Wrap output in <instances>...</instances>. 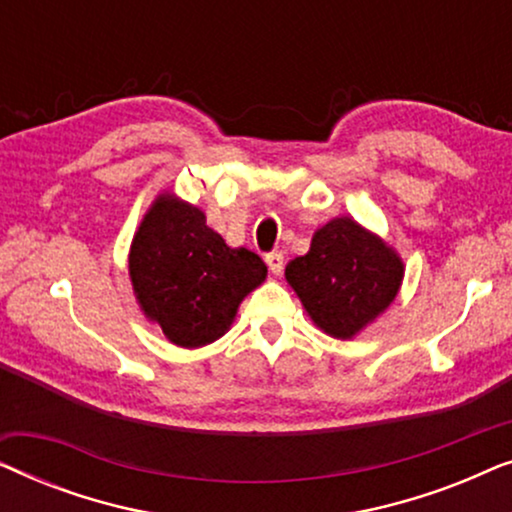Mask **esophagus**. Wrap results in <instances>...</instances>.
<instances>
[{"instance_id":"obj_1","label":"esophagus","mask_w":512,"mask_h":512,"mask_svg":"<svg viewBox=\"0 0 512 512\" xmlns=\"http://www.w3.org/2000/svg\"><path fill=\"white\" fill-rule=\"evenodd\" d=\"M265 263H268L270 272H275V275H282L284 254H282V251H270V254H265Z\"/></svg>"}]
</instances>
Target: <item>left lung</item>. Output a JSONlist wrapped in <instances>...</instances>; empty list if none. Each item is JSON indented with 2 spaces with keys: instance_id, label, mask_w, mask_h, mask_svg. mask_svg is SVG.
Wrapping results in <instances>:
<instances>
[{
  "instance_id": "8db88e82",
  "label": "left lung",
  "mask_w": 512,
  "mask_h": 512,
  "mask_svg": "<svg viewBox=\"0 0 512 512\" xmlns=\"http://www.w3.org/2000/svg\"><path fill=\"white\" fill-rule=\"evenodd\" d=\"M286 279L314 324L347 340L396 298L403 263L380 237L340 216L314 233L305 256L286 265Z\"/></svg>"
}]
</instances>
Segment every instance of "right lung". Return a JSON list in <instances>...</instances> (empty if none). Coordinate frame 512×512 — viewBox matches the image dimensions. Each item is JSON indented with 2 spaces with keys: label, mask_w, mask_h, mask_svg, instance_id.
<instances>
[{
  "label": "right lung",
  "mask_w": 512,
  "mask_h": 512,
  "mask_svg": "<svg viewBox=\"0 0 512 512\" xmlns=\"http://www.w3.org/2000/svg\"><path fill=\"white\" fill-rule=\"evenodd\" d=\"M265 275L261 256L230 249L198 207L172 195L156 200L132 240L130 277L139 305L179 347L221 338Z\"/></svg>",
  "instance_id": "right-lung-1"
}]
</instances>
